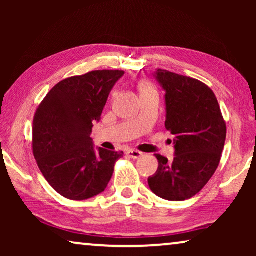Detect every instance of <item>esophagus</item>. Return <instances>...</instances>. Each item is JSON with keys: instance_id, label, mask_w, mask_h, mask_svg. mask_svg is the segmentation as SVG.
Wrapping results in <instances>:
<instances>
[{"instance_id": "1", "label": "esophagus", "mask_w": 256, "mask_h": 256, "mask_svg": "<svg viewBox=\"0 0 256 256\" xmlns=\"http://www.w3.org/2000/svg\"><path fill=\"white\" fill-rule=\"evenodd\" d=\"M127 155L132 160H138L143 156V152H138V150H135V149H130V150H128V152H127Z\"/></svg>"}]
</instances>
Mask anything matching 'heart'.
<instances>
[{
  "mask_svg": "<svg viewBox=\"0 0 256 256\" xmlns=\"http://www.w3.org/2000/svg\"><path fill=\"white\" fill-rule=\"evenodd\" d=\"M141 90H155V88H154V86L152 85V84L146 82V84H143L142 87H141Z\"/></svg>",
  "mask_w": 256,
  "mask_h": 256,
  "instance_id": "obj_1",
  "label": "heart"
}]
</instances>
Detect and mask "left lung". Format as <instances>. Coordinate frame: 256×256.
I'll return each instance as SVG.
<instances>
[{"label": "left lung", "instance_id": "8db88e82", "mask_svg": "<svg viewBox=\"0 0 256 256\" xmlns=\"http://www.w3.org/2000/svg\"><path fill=\"white\" fill-rule=\"evenodd\" d=\"M156 78L166 90V128L174 135L172 162L155 155L158 169L148 178L150 190L171 202L190 199L208 184L222 158L226 122L218 100L206 84L157 70Z\"/></svg>", "mask_w": 256, "mask_h": 256}]
</instances>
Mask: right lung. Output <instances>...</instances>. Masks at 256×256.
<instances>
[{
    "mask_svg": "<svg viewBox=\"0 0 256 256\" xmlns=\"http://www.w3.org/2000/svg\"><path fill=\"white\" fill-rule=\"evenodd\" d=\"M124 74L99 70L59 82L38 106L34 118L32 152L48 183L62 197L85 200L107 188L122 152L99 148L90 138L110 90Z\"/></svg>",
    "mask_w": 256,
    "mask_h": 256,
    "instance_id": "right-lung-1",
    "label": "right lung"
}]
</instances>
